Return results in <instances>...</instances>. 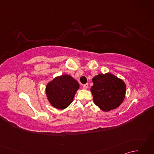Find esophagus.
<instances>
[{"label": "esophagus", "mask_w": 154, "mask_h": 154, "mask_svg": "<svg viewBox=\"0 0 154 154\" xmlns=\"http://www.w3.org/2000/svg\"><path fill=\"white\" fill-rule=\"evenodd\" d=\"M88 86H89V85H88L87 83H86V84H85V85H83V88L84 89H87V88H88Z\"/></svg>", "instance_id": "1"}]
</instances>
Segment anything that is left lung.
<instances>
[{
  "label": "left lung",
  "instance_id": "1",
  "mask_svg": "<svg viewBox=\"0 0 154 154\" xmlns=\"http://www.w3.org/2000/svg\"><path fill=\"white\" fill-rule=\"evenodd\" d=\"M91 91L94 104L107 112L119 107L126 94V85L122 80L110 73L99 74L93 79Z\"/></svg>",
  "mask_w": 154,
  "mask_h": 154
}]
</instances>
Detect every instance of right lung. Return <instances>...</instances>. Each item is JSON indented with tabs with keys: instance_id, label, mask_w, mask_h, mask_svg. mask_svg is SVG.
Instances as JSON below:
<instances>
[{
	"instance_id": "add662e5",
	"label": "right lung",
	"mask_w": 154,
	"mask_h": 154,
	"mask_svg": "<svg viewBox=\"0 0 154 154\" xmlns=\"http://www.w3.org/2000/svg\"><path fill=\"white\" fill-rule=\"evenodd\" d=\"M79 85L73 77L67 75L57 77L46 86L48 100L54 107L64 109L72 103Z\"/></svg>"
}]
</instances>
